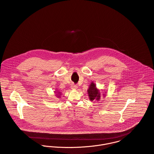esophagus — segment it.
<instances>
[{"mask_svg":"<svg viewBox=\"0 0 154 154\" xmlns=\"http://www.w3.org/2000/svg\"><path fill=\"white\" fill-rule=\"evenodd\" d=\"M71 89H77V85H74V84H73V85H71Z\"/></svg>","mask_w":154,"mask_h":154,"instance_id":"1","label":"esophagus"}]
</instances>
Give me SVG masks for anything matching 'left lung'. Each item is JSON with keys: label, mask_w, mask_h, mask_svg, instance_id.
Returning <instances> with one entry per match:
<instances>
[{"label": "left lung", "mask_w": 154, "mask_h": 154, "mask_svg": "<svg viewBox=\"0 0 154 154\" xmlns=\"http://www.w3.org/2000/svg\"><path fill=\"white\" fill-rule=\"evenodd\" d=\"M87 92H88V97H89V98L90 101L96 100V101H98L100 100L101 94L100 92V89H98L97 88L96 85L93 82H92L91 83V84L89 85V88L87 91ZM102 95H103V98H105L106 95V92L103 93V94H102Z\"/></svg>", "instance_id": "obj_1"}]
</instances>
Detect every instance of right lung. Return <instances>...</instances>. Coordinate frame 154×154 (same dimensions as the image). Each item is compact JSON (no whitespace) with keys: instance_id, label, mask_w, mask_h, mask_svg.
I'll return each instance as SVG.
<instances>
[{"instance_id":"1","label":"right lung","mask_w":154,"mask_h":154,"mask_svg":"<svg viewBox=\"0 0 154 154\" xmlns=\"http://www.w3.org/2000/svg\"><path fill=\"white\" fill-rule=\"evenodd\" d=\"M54 92H55V94H56V96H57V97H58V98H60L61 92H59V91H56Z\"/></svg>"}]
</instances>
